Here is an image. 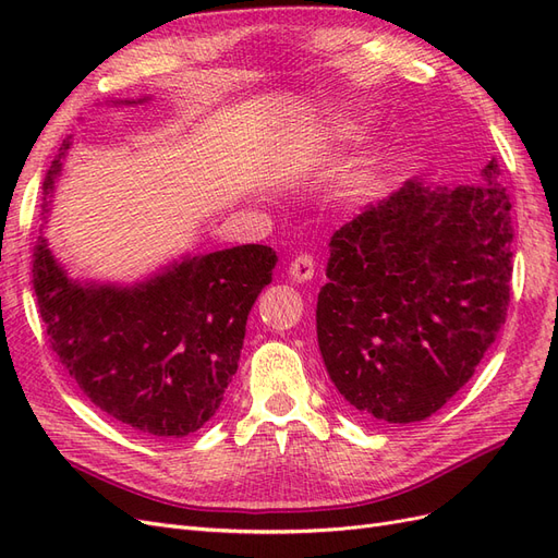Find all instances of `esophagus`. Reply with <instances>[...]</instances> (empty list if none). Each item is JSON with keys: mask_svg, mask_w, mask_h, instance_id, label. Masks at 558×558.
<instances>
[{"mask_svg": "<svg viewBox=\"0 0 558 558\" xmlns=\"http://www.w3.org/2000/svg\"><path fill=\"white\" fill-rule=\"evenodd\" d=\"M289 277H291L295 283L310 281V279L314 277V260H312V256H298L295 260H291V265H289Z\"/></svg>", "mask_w": 558, "mask_h": 558, "instance_id": "1", "label": "esophagus"}]
</instances>
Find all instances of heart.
Listing matches in <instances>:
<instances>
[{
    "mask_svg": "<svg viewBox=\"0 0 558 558\" xmlns=\"http://www.w3.org/2000/svg\"><path fill=\"white\" fill-rule=\"evenodd\" d=\"M335 134L340 140H356V137H361V128L359 125H335Z\"/></svg>",
    "mask_w": 558,
    "mask_h": 558,
    "instance_id": "heart-1",
    "label": "heart"
}]
</instances>
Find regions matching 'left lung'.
I'll use <instances>...</instances> for the list:
<instances>
[{"mask_svg": "<svg viewBox=\"0 0 558 558\" xmlns=\"http://www.w3.org/2000/svg\"><path fill=\"white\" fill-rule=\"evenodd\" d=\"M498 177L494 158L482 183L408 179L330 238L318 349L363 418H428L496 340L512 277V205Z\"/></svg>", "mask_w": 558, "mask_h": 558, "instance_id": "8db88e82", "label": "left lung"}]
</instances>
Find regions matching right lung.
Returning a JSON list of instances; mask_svg holds the SVG:
<instances>
[{
  "label": "right lung",
  "mask_w": 558,
  "mask_h": 558,
  "mask_svg": "<svg viewBox=\"0 0 558 558\" xmlns=\"http://www.w3.org/2000/svg\"><path fill=\"white\" fill-rule=\"evenodd\" d=\"M72 146L66 137L48 167L44 214ZM275 265L272 248L244 244L183 253L132 283L95 281L74 277L39 234L32 281L50 347L95 408L150 437H185L221 408Z\"/></svg>",
  "instance_id": "obj_1"
}]
</instances>
